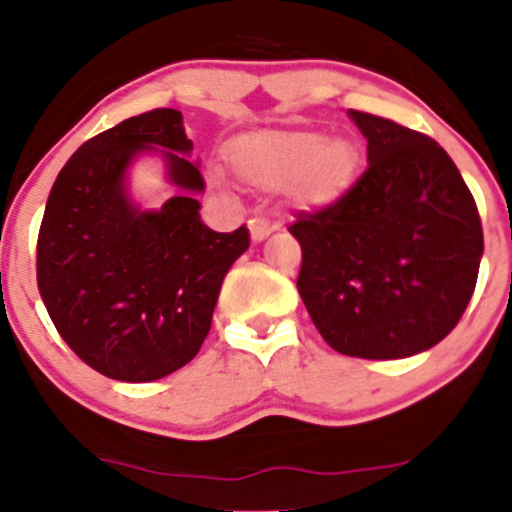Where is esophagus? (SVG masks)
<instances>
[{"label": "esophagus", "instance_id": "34e87169", "mask_svg": "<svg viewBox=\"0 0 512 512\" xmlns=\"http://www.w3.org/2000/svg\"><path fill=\"white\" fill-rule=\"evenodd\" d=\"M277 230V225H272L270 220L265 218H255L250 220V235H252V242H262L267 240V237L272 235V232Z\"/></svg>", "mask_w": 512, "mask_h": 512}]
</instances>
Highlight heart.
<instances>
[{
  "label": "heart",
  "mask_w": 512,
  "mask_h": 512,
  "mask_svg": "<svg viewBox=\"0 0 512 512\" xmlns=\"http://www.w3.org/2000/svg\"><path fill=\"white\" fill-rule=\"evenodd\" d=\"M230 160L252 188H287L289 200L299 208L327 210L352 190L361 148L349 136L262 128L235 138Z\"/></svg>",
  "instance_id": "b5f03b06"
}]
</instances>
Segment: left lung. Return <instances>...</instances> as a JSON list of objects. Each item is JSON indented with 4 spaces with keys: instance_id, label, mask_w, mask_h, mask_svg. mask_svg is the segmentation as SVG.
I'll use <instances>...</instances> for the list:
<instances>
[{
    "instance_id": "1",
    "label": "left lung",
    "mask_w": 512,
    "mask_h": 512,
    "mask_svg": "<svg viewBox=\"0 0 512 512\" xmlns=\"http://www.w3.org/2000/svg\"><path fill=\"white\" fill-rule=\"evenodd\" d=\"M349 118L369 168L337 205L289 227L302 245L297 289L339 354L406 359L436 347L466 312L483 227L436 141L371 113Z\"/></svg>"
}]
</instances>
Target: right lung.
I'll list each match as a JSON object with an SVG mask.
<instances>
[{
  "label": "right lung",
  "mask_w": 512,
  "mask_h": 512,
  "mask_svg": "<svg viewBox=\"0 0 512 512\" xmlns=\"http://www.w3.org/2000/svg\"><path fill=\"white\" fill-rule=\"evenodd\" d=\"M183 113L156 108L86 141L61 168L36 242V282L56 332L81 361L116 381H156L203 347L247 227L200 220L205 190ZM141 155L164 160L176 190L160 209L130 195Z\"/></svg>",
  "instance_id": "right-lung-1"
}]
</instances>
